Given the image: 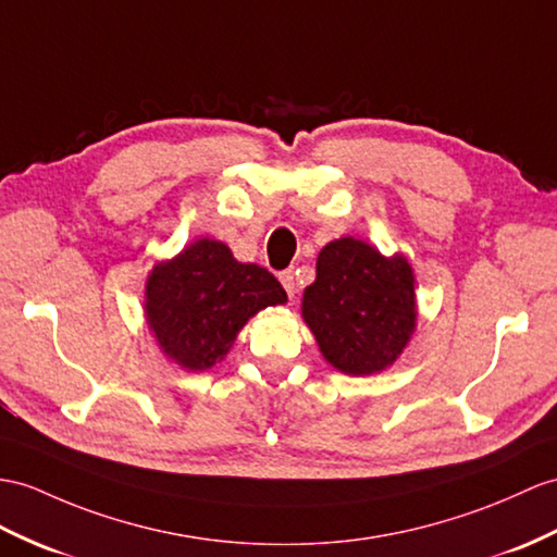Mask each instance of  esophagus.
<instances>
[{
	"mask_svg": "<svg viewBox=\"0 0 557 557\" xmlns=\"http://www.w3.org/2000/svg\"><path fill=\"white\" fill-rule=\"evenodd\" d=\"M278 278H281V283H283V288H286V293H288L290 297H295V290H297L295 271H293V269H288V271H281Z\"/></svg>",
	"mask_w": 557,
	"mask_h": 557,
	"instance_id": "obj_1",
	"label": "esophagus"
}]
</instances>
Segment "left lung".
I'll return each mask as SVG.
<instances>
[{"mask_svg": "<svg viewBox=\"0 0 557 557\" xmlns=\"http://www.w3.org/2000/svg\"><path fill=\"white\" fill-rule=\"evenodd\" d=\"M302 319L335 371L381 373L416 333L413 267L401 252L385 257L355 236L331 240L317 257L314 283L305 288Z\"/></svg>", "mask_w": 557, "mask_h": 557, "instance_id": "obj_1", "label": "left lung"}]
</instances>
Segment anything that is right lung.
<instances>
[{
    "label": "right lung",
    "mask_w": 557,
    "mask_h": 557,
    "mask_svg": "<svg viewBox=\"0 0 557 557\" xmlns=\"http://www.w3.org/2000/svg\"><path fill=\"white\" fill-rule=\"evenodd\" d=\"M286 302L264 267L238 262L222 240L198 238L148 271L144 317L162 355L200 373L228 355L257 311Z\"/></svg>",
    "instance_id": "add662e5"
}]
</instances>
